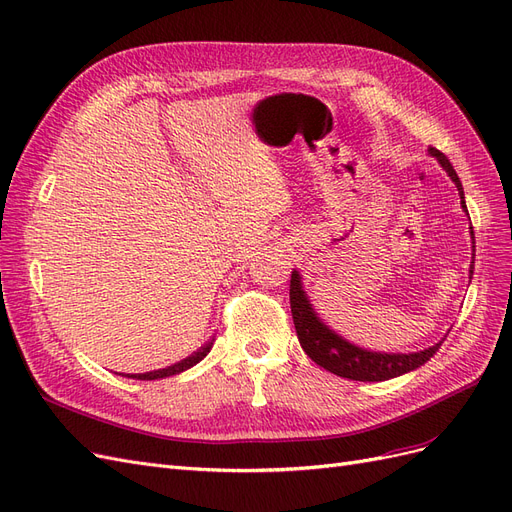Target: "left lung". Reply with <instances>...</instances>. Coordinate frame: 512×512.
Here are the masks:
<instances>
[{"instance_id": "obj_1", "label": "left lung", "mask_w": 512, "mask_h": 512, "mask_svg": "<svg viewBox=\"0 0 512 512\" xmlns=\"http://www.w3.org/2000/svg\"><path fill=\"white\" fill-rule=\"evenodd\" d=\"M430 155H434L440 161V166L447 170V174L451 176V180L459 191L461 208L468 212L466 200H464V187H461L459 176L453 170L451 161L444 157L438 148H430ZM472 266H470V278L474 272ZM289 302H291L295 332H298L304 353L315 361L317 366L329 370L332 374H338L342 378H351V381L378 383V381H389V378H395V376H402L410 370H417L419 366L425 364V361H430V357H434V353L444 342L440 340L434 346H430V349L419 351V353H376V351L361 349V346L346 342L342 336L332 332V329L317 317V312L312 308L308 295L302 287V276L295 270L291 272Z\"/></svg>"}]
</instances>
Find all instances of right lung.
<instances>
[{"label":"right lung","mask_w":512,"mask_h":512,"mask_svg":"<svg viewBox=\"0 0 512 512\" xmlns=\"http://www.w3.org/2000/svg\"><path fill=\"white\" fill-rule=\"evenodd\" d=\"M212 342L214 340L206 342L202 349H197L193 355H189L183 361H178V364H174V366H168V368H163V370H153V372H146V374H131L129 378H138V381H155V378H166V376H172V374H178V372H185V370L195 366L197 361H202L210 353Z\"/></svg>","instance_id":"add662e5"}]
</instances>
